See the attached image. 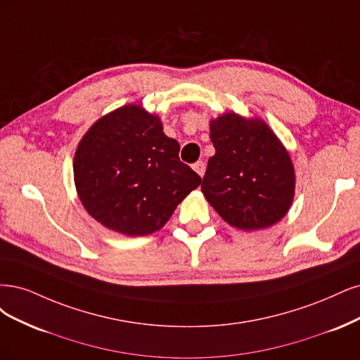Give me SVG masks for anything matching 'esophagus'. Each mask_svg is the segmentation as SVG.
I'll return each mask as SVG.
<instances>
[{"instance_id":"esophagus-1","label":"esophagus","mask_w":360,"mask_h":360,"mask_svg":"<svg viewBox=\"0 0 360 360\" xmlns=\"http://www.w3.org/2000/svg\"><path fill=\"white\" fill-rule=\"evenodd\" d=\"M193 169H194V172L197 173V175L203 178V175H205V170H206V166H205L203 161H197V163H194V165H193Z\"/></svg>"}]
</instances>
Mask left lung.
<instances>
[{
	"instance_id": "8db88e82",
	"label": "left lung",
	"mask_w": 360,
	"mask_h": 360,
	"mask_svg": "<svg viewBox=\"0 0 360 360\" xmlns=\"http://www.w3.org/2000/svg\"><path fill=\"white\" fill-rule=\"evenodd\" d=\"M215 154L207 161L202 193L227 224L252 231L285 217L296 175L288 150L259 117L226 112L210 121Z\"/></svg>"
}]
</instances>
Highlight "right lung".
Instances as JSON below:
<instances>
[{
    "mask_svg": "<svg viewBox=\"0 0 360 360\" xmlns=\"http://www.w3.org/2000/svg\"><path fill=\"white\" fill-rule=\"evenodd\" d=\"M86 212L117 233L146 236L163 227L202 178L179 160V143L142 104H125L92 124L73 160Z\"/></svg>",
    "mask_w": 360,
    "mask_h": 360,
    "instance_id": "obj_1",
    "label": "right lung"
}]
</instances>
